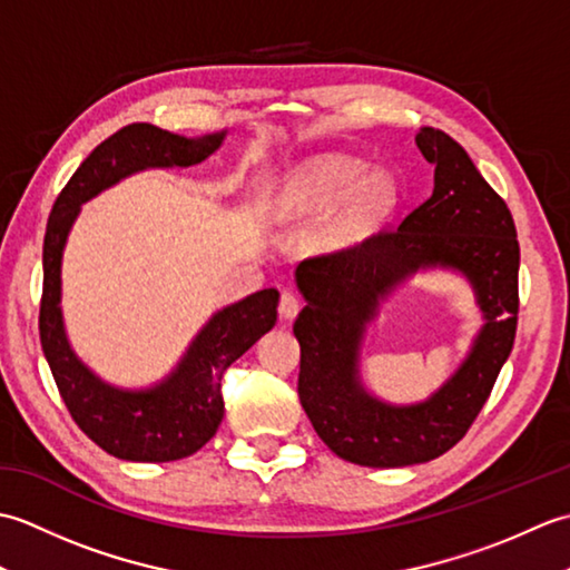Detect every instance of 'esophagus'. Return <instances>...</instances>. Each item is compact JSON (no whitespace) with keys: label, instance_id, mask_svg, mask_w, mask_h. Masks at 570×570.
<instances>
[{"label":"esophagus","instance_id":"1","mask_svg":"<svg viewBox=\"0 0 570 570\" xmlns=\"http://www.w3.org/2000/svg\"><path fill=\"white\" fill-rule=\"evenodd\" d=\"M298 311H301L298 296L292 292H284L282 301H278V316H282L284 321H292L298 316Z\"/></svg>","mask_w":570,"mask_h":570}]
</instances>
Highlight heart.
Returning <instances> with one entry per match:
<instances>
[{
	"instance_id": "b5f03b06",
	"label": "heart",
	"mask_w": 570,
	"mask_h": 570,
	"mask_svg": "<svg viewBox=\"0 0 570 570\" xmlns=\"http://www.w3.org/2000/svg\"><path fill=\"white\" fill-rule=\"evenodd\" d=\"M399 200L396 180L384 168L347 154H318L296 164L278 180L272 208L282 217H318L342 205L333 217L337 239H355L377 227Z\"/></svg>"
}]
</instances>
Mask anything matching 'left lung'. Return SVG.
<instances>
[{"mask_svg": "<svg viewBox=\"0 0 570 570\" xmlns=\"http://www.w3.org/2000/svg\"><path fill=\"white\" fill-rule=\"evenodd\" d=\"M416 147L435 166L426 203L396 229L296 266L306 298L294 323L301 406L337 458L365 468L429 463L451 451L488 402L517 333L519 242L510 208L445 131L421 127ZM431 268L466 278L483 325L433 395L414 405L384 403L361 380V341L381 301Z\"/></svg>", "mask_w": 570, "mask_h": 570, "instance_id": "left-lung-1", "label": "left lung"}]
</instances>
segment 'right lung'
Here are the masks:
<instances>
[{
	"label": "right lung",
	"instance_id": "obj_1",
	"mask_svg": "<svg viewBox=\"0 0 570 570\" xmlns=\"http://www.w3.org/2000/svg\"><path fill=\"white\" fill-rule=\"evenodd\" d=\"M225 137L227 129L184 137L147 122L127 125L78 166L48 215L39 316L41 347L70 416L88 439L115 458L168 463L193 455L213 439L225 414L223 372L274 328L278 292L264 288L215 311L164 380L129 390L95 374L68 341L60 308V269L68 235L82 203L149 168L203 164L223 147Z\"/></svg>",
	"mask_w": 570,
	"mask_h": 570
}]
</instances>
